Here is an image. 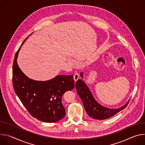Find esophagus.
Segmentation results:
<instances>
[{
	"mask_svg": "<svg viewBox=\"0 0 145 145\" xmlns=\"http://www.w3.org/2000/svg\"><path fill=\"white\" fill-rule=\"evenodd\" d=\"M73 78H74V80L76 81L79 78V74L78 73H74L73 75Z\"/></svg>",
	"mask_w": 145,
	"mask_h": 145,
	"instance_id": "34e87169",
	"label": "esophagus"
}]
</instances>
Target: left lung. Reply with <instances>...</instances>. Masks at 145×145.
<instances>
[{"instance_id": "1", "label": "left lung", "mask_w": 145, "mask_h": 145, "mask_svg": "<svg viewBox=\"0 0 145 145\" xmlns=\"http://www.w3.org/2000/svg\"><path fill=\"white\" fill-rule=\"evenodd\" d=\"M81 77L83 78V73H80ZM75 87L77 94L81 98L89 116L95 119L104 120L110 118L119 111L125 108L129 104V100L126 104L118 109H112L101 106L95 99L91 91L84 81L78 79L76 82Z\"/></svg>"}]
</instances>
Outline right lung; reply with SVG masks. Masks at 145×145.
Masks as SVG:
<instances>
[{"label":"right lung","mask_w":145,"mask_h":145,"mask_svg":"<svg viewBox=\"0 0 145 145\" xmlns=\"http://www.w3.org/2000/svg\"><path fill=\"white\" fill-rule=\"evenodd\" d=\"M26 39L16 52L13 63L12 84L15 92L32 116L44 122L57 121L65 115L61 98L65 92L74 88L73 75H58L45 81L27 77L16 61L20 49Z\"/></svg>","instance_id":"1"}]
</instances>
